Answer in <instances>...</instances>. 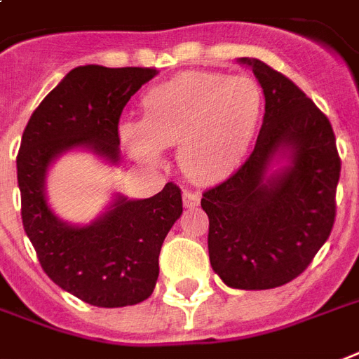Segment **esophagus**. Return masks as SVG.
I'll use <instances>...</instances> for the list:
<instances>
[{"instance_id": "obj_1", "label": "esophagus", "mask_w": 359, "mask_h": 359, "mask_svg": "<svg viewBox=\"0 0 359 359\" xmlns=\"http://www.w3.org/2000/svg\"><path fill=\"white\" fill-rule=\"evenodd\" d=\"M182 203H184L186 209L196 207V205H199V194H196V191H184L182 194Z\"/></svg>"}]
</instances>
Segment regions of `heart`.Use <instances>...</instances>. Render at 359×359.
<instances>
[{
    "instance_id": "obj_1",
    "label": "heart",
    "mask_w": 359,
    "mask_h": 359,
    "mask_svg": "<svg viewBox=\"0 0 359 359\" xmlns=\"http://www.w3.org/2000/svg\"><path fill=\"white\" fill-rule=\"evenodd\" d=\"M264 113V94L250 76L190 71L143 97V120L126 118L120 139L131 156L160 165L163 147L179 144L190 179L215 180L243 160Z\"/></svg>"
}]
</instances>
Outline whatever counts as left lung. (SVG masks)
<instances>
[{"mask_svg":"<svg viewBox=\"0 0 359 359\" xmlns=\"http://www.w3.org/2000/svg\"><path fill=\"white\" fill-rule=\"evenodd\" d=\"M265 114L250 158L203 194L212 271L229 288L299 277L332 233L339 160L332 124L294 82L256 58Z\"/></svg>","mask_w":359,"mask_h":359,"instance_id":"left-lung-1","label":"left lung"}]
</instances>
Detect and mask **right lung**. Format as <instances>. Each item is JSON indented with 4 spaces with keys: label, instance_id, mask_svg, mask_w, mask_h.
<instances>
[{
    "label": "right lung",
    "instance_id": "obj_1",
    "mask_svg": "<svg viewBox=\"0 0 359 359\" xmlns=\"http://www.w3.org/2000/svg\"><path fill=\"white\" fill-rule=\"evenodd\" d=\"M156 75L149 67H75L41 101L22 135L16 175L24 231L52 283L94 307L137 305L154 292L161 245L182 215L179 186L168 182L147 199L118 191L95 220L71 224L48 203L46 175L73 150L118 165L122 109Z\"/></svg>",
    "mask_w": 359,
    "mask_h": 359
}]
</instances>
